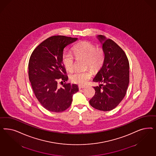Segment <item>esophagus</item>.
Returning a JSON list of instances; mask_svg holds the SVG:
<instances>
[{
	"label": "esophagus",
	"instance_id": "esophagus-1",
	"mask_svg": "<svg viewBox=\"0 0 156 156\" xmlns=\"http://www.w3.org/2000/svg\"><path fill=\"white\" fill-rule=\"evenodd\" d=\"M85 87V86H81V85H79V90H80L81 88H84Z\"/></svg>",
	"mask_w": 156,
	"mask_h": 156
}]
</instances>
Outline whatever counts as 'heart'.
I'll return each mask as SVG.
<instances>
[{"instance_id": "1", "label": "heart", "mask_w": 156, "mask_h": 156, "mask_svg": "<svg viewBox=\"0 0 156 156\" xmlns=\"http://www.w3.org/2000/svg\"><path fill=\"white\" fill-rule=\"evenodd\" d=\"M73 54L77 59L85 60L86 68H90L93 70L100 68L105 61V52L101 48L96 49L95 46L90 42H83L73 47ZM62 61L66 69L72 72L74 69V57L69 53L66 52L62 57ZM92 73L90 70L76 71L70 76L72 83L83 85L90 79Z\"/></svg>"}]
</instances>
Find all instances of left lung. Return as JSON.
<instances>
[{"instance_id": "8db88e82", "label": "left lung", "mask_w": 156, "mask_h": 156, "mask_svg": "<svg viewBox=\"0 0 156 156\" xmlns=\"http://www.w3.org/2000/svg\"><path fill=\"white\" fill-rule=\"evenodd\" d=\"M105 52V61L93 81L95 94L90 101L92 107L108 111L115 108L126 95L129 83V62L125 51L114 41L101 35L96 37Z\"/></svg>"}]
</instances>
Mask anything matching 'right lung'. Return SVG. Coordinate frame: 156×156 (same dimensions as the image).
Listing matches in <instances>:
<instances>
[{
    "label": "right lung",
    "instance_id": "1",
    "mask_svg": "<svg viewBox=\"0 0 156 156\" xmlns=\"http://www.w3.org/2000/svg\"><path fill=\"white\" fill-rule=\"evenodd\" d=\"M77 38L63 35L48 38L33 51L29 62V77L33 90L41 105L47 110L61 112L70 106L78 86L70 83L57 87V81L66 82L68 77L62 61L66 46Z\"/></svg>",
    "mask_w": 156,
    "mask_h": 156
}]
</instances>
